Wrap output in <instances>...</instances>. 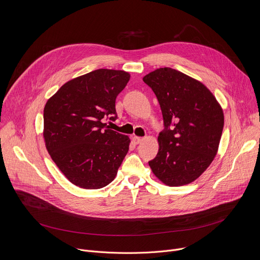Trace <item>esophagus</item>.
Masks as SVG:
<instances>
[{"label": "esophagus", "mask_w": 260, "mask_h": 260, "mask_svg": "<svg viewBox=\"0 0 260 260\" xmlns=\"http://www.w3.org/2000/svg\"><path fill=\"white\" fill-rule=\"evenodd\" d=\"M142 141H143V138H141V137H137V136L133 137V142L135 144H140Z\"/></svg>", "instance_id": "34e87169"}]
</instances>
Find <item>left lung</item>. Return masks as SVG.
Masks as SVG:
<instances>
[{"instance_id":"8db88e82","label":"left lung","mask_w":260,"mask_h":260,"mask_svg":"<svg viewBox=\"0 0 260 260\" xmlns=\"http://www.w3.org/2000/svg\"><path fill=\"white\" fill-rule=\"evenodd\" d=\"M143 81L155 93L166 126L157 139L158 153L148 164L168 186L189 184L218 152L223 110L205 84L175 69L159 68Z\"/></svg>"}]
</instances>
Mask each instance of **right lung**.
<instances>
[{
	"mask_svg": "<svg viewBox=\"0 0 260 260\" xmlns=\"http://www.w3.org/2000/svg\"><path fill=\"white\" fill-rule=\"evenodd\" d=\"M129 78L121 70H94L66 82L46 102V149L64 177L80 188L107 186L128 151L129 138L104 121L116 119L115 100Z\"/></svg>",
	"mask_w": 260,
	"mask_h": 260,
	"instance_id": "add662e5",
	"label": "right lung"
}]
</instances>
